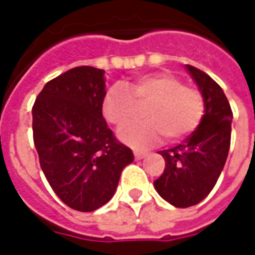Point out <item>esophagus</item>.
I'll use <instances>...</instances> for the list:
<instances>
[{
    "instance_id": "esophagus-1",
    "label": "esophagus",
    "mask_w": 255,
    "mask_h": 255,
    "mask_svg": "<svg viewBox=\"0 0 255 255\" xmlns=\"http://www.w3.org/2000/svg\"><path fill=\"white\" fill-rule=\"evenodd\" d=\"M133 155H135L136 160H142V158L146 157V153L144 151H133Z\"/></svg>"
}]
</instances>
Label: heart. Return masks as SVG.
I'll return each instance as SVG.
<instances>
[{
    "label": "heart",
    "instance_id": "b5f03b06",
    "mask_svg": "<svg viewBox=\"0 0 255 255\" xmlns=\"http://www.w3.org/2000/svg\"><path fill=\"white\" fill-rule=\"evenodd\" d=\"M146 102L143 122L131 123L117 133L133 149L158 143L164 133L171 140L184 138L199 127L205 115L201 93L166 72L142 75L126 86H111L102 100V113L111 124L122 127L133 116L136 104Z\"/></svg>",
    "mask_w": 255,
    "mask_h": 255
}]
</instances>
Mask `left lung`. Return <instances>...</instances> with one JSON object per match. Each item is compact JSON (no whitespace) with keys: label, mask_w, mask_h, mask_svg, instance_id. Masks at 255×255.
Wrapping results in <instances>:
<instances>
[{"label":"left lung","mask_w":255,"mask_h":255,"mask_svg":"<svg viewBox=\"0 0 255 255\" xmlns=\"http://www.w3.org/2000/svg\"><path fill=\"white\" fill-rule=\"evenodd\" d=\"M205 102L199 127L175 147L158 151L165 169L154 188L176 208L197 205L209 195L225 165L231 144L232 111L224 91L198 68L186 65Z\"/></svg>","instance_id":"1"}]
</instances>
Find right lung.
Segmentation results:
<instances>
[{"label":"right lung","instance_id":"right-lung-1","mask_svg":"<svg viewBox=\"0 0 255 255\" xmlns=\"http://www.w3.org/2000/svg\"><path fill=\"white\" fill-rule=\"evenodd\" d=\"M105 71L76 67L45 84L32 108L39 164L69 208L93 212L116 192L132 150L117 142L102 116Z\"/></svg>","mask_w":255,"mask_h":255}]
</instances>
